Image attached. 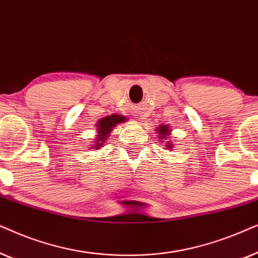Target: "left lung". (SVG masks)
<instances>
[{
	"label": "left lung",
	"mask_w": 258,
	"mask_h": 258,
	"mask_svg": "<svg viewBox=\"0 0 258 258\" xmlns=\"http://www.w3.org/2000/svg\"><path fill=\"white\" fill-rule=\"evenodd\" d=\"M169 126H167V125H160V128H158V134H160V135H162V137H163V139H168L169 136L171 135L170 133H169ZM165 143H167V148H169V149H171V147H172V143H169L168 141H165Z\"/></svg>",
	"instance_id": "8db88e82"
}]
</instances>
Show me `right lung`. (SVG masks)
I'll return each instance as SVG.
<instances>
[{"label":"right lung","mask_w":258,"mask_h":258,"mask_svg":"<svg viewBox=\"0 0 258 258\" xmlns=\"http://www.w3.org/2000/svg\"><path fill=\"white\" fill-rule=\"evenodd\" d=\"M123 121H124V118L121 117V116H117V115L109 116V117H105L102 119V121L100 122V125H98V126H101V128H98V134H100V135H97L98 136V142H96V143H98V144H96L97 149H100L102 143L104 142L105 139H107V136L110 134V130L114 128L115 124H117V123L123 122Z\"/></svg>","instance_id":"obj_1"}]
</instances>
